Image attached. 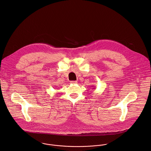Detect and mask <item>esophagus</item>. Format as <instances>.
I'll use <instances>...</instances> for the list:
<instances>
[{
    "mask_svg": "<svg viewBox=\"0 0 151 151\" xmlns=\"http://www.w3.org/2000/svg\"><path fill=\"white\" fill-rule=\"evenodd\" d=\"M70 82L71 84H76L78 83L77 81H70Z\"/></svg>",
    "mask_w": 151,
    "mask_h": 151,
    "instance_id": "obj_1",
    "label": "esophagus"
}]
</instances>
